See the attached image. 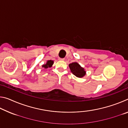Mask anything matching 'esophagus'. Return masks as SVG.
Returning <instances> with one entry per match:
<instances>
[{"mask_svg": "<svg viewBox=\"0 0 128 128\" xmlns=\"http://www.w3.org/2000/svg\"><path fill=\"white\" fill-rule=\"evenodd\" d=\"M65 59H64V58H59V60H61V61H64Z\"/></svg>", "mask_w": 128, "mask_h": 128, "instance_id": "34e87169", "label": "esophagus"}]
</instances>
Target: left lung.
I'll return each instance as SVG.
<instances>
[{"instance_id":"1","label":"left lung","mask_w":128,"mask_h":128,"mask_svg":"<svg viewBox=\"0 0 128 128\" xmlns=\"http://www.w3.org/2000/svg\"><path fill=\"white\" fill-rule=\"evenodd\" d=\"M69 66L72 73L77 77H83L86 74V71L85 69L80 66V65L77 63V62L69 64Z\"/></svg>"}]
</instances>
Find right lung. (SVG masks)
<instances>
[{
	"mask_svg": "<svg viewBox=\"0 0 128 128\" xmlns=\"http://www.w3.org/2000/svg\"><path fill=\"white\" fill-rule=\"evenodd\" d=\"M54 64V61H52V60H48V61L47 62L46 64H43L42 66V67L43 68H44V69H47L48 68H50V67L52 66Z\"/></svg>",
	"mask_w": 128,
	"mask_h": 128,
	"instance_id": "right-lung-1",
	"label": "right lung"
}]
</instances>
